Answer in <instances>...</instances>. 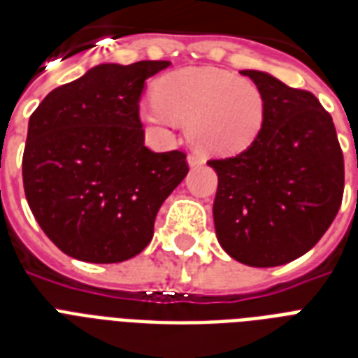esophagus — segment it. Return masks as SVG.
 Segmentation results:
<instances>
[{
  "label": "esophagus",
  "instance_id": "esophagus-1",
  "mask_svg": "<svg viewBox=\"0 0 358 358\" xmlns=\"http://www.w3.org/2000/svg\"><path fill=\"white\" fill-rule=\"evenodd\" d=\"M202 163H204V159L199 156H195V154L187 156V165H189V167H199V165H202Z\"/></svg>",
  "mask_w": 358,
  "mask_h": 358
}]
</instances>
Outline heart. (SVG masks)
Masks as SVG:
<instances>
[{
  "label": "heart",
  "mask_w": 358,
  "mask_h": 358,
  "mask_svg": "<svg viewBox=\"0 0 358 358\" xmlns=\"http://www.w3.org/2000/svg\"><path fill=\"white\" fill-rule=\"evenodd\" d=\"M154 98L139 108L141 120L156 131L185 124L191 145L210 156L245 150L266 117V102L252 81L212 66L165 74L154 85Z\"/></svg>",
  "instance_id": "heart-1"
}]
</instances>
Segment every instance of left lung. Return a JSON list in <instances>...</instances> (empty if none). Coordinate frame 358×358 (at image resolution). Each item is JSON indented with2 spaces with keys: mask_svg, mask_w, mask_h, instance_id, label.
I'll return each mask as SVG.
<instances>
[{
  "mask_svg": "<svg viewBox=\"0 0 358 358\" xmlns=\"http://www.w3.org/2000/svg\"><path fill=\"white\" fill-rule=\"evenodd\" d=\"M266 102L258 137L241 154L213 159L219 245L250 267L299 258L320 241L342 204L344 156L333 117L312 92L269 72L241 70Z\"/></svg>",
  "mask_w": 358,
  "mask_h": 358,
  "instance_id": "8db88e82",
  "label": "left lung"
}]
</instances>
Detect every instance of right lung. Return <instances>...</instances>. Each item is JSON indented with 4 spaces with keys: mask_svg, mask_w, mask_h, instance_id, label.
Here are the masks:
<instances>
[{
    "mask_svg": "<svg viewBox=\"0 0 358 358\" xmlns=\"http://www.w3.org/2000/svg\"><path fill=\"white\" fill-rule=\"evenodd\" d=\"M169 64H96L53 89L31 115L25 199L64 255L117 264L150 243L159 208L189 171L182 152L148 150L141 128L146 80Z\"/></svg>",
    "mask_w": 358,
    "mask_h": 358,
    "instance_id": "obj_1",
    "label": "right lung"
}]
</instances>
